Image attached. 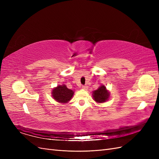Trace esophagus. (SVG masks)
Masks as SVG:
<instances>
[{
	"label": "esophagus",
	"mask_w": 159,
	"mask_h": 159,
	"mask_svg": "<svg viewBox=\"0 0 159 159\" xmlns=\"http://www.w3.org/2000/svg\"><path fill=\"white\" fill-rule=\"evenodd\" d=\"M82 88L83 89H84V90H88V85H83L82 86Z\"/></svg>",
	"instance_id": "obj_1"
}]
</instances>
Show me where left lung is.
I'll use <instances>...</instances> for the list:
<instances>
[{"label": "left lung", "mask_w": 159, "mask_h": 159, "mask_svg": "<svg viewBox=\"0 0 159 159\" xmlns=\"http://www.w3.org/2000/svg\"><path fill=\"white\" fill-rule=\"evenodd\" d=\"M93 99L95 102L102 103L106 102L110 98V92L107 89L105 85L99 86L97 90H95L92 93Z\"/></svg>", "instance_id": "obj_1"}]
</instances>
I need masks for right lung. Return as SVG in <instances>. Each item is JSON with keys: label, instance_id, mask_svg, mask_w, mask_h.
I'll return each mask as SVG.
<instances>
[{"label": "right lung", "instance_id": "right-lung-1", "mask_svg": "<svg viewBox=\"0 0 159 159\" xmlns=\"http://www.w3.org/2000/svg\"><path fill=\"white\" fill-rule=\"evenodd\" d=\"M74 91L67 88L66 85H59L52 90V96L60 103H67L73 97Z\"/></svg>", "mask_w": 159, "mask_h": 159}]
</instances>
